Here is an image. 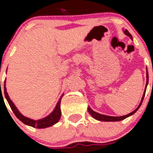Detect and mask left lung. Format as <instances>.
I'll use <instances>...</instances> for the list:
<instances>
[{"instance_id": "obj_1", "label": "left lung", "mask_w": 153, "mask_h": 153, "mask_svg": "<svg viewBox=\"0 0 153 153\" xmlns=\"http://www.w3.org/2000/svg\"><path fill=\"white\" fill-rule=\"evenodd\" d=\"M123 32H124V33L126 34V36H128L130 37V39H133V38H132V35L130 33H129V31H128L127 30H123ZM148 83H149V74H148V71H146V88H145V90H144V92H143V97H142L141 101H140V104H139V106L137 107V108L135 110V111H133V112L126 114V115H124V116H121V117L107 116V115H104V114H98V113L95 112V111H94L90 107H88V110L89 114H90L91 115V116L93 117L94 118V119L97 120H100V121H112V122H113V121H120V120H122L126 119V117L131 116V115H133V114H135V113L137 112V111H138L139 108H140V106H141L142 103H143V99H144V97H145L146 90V87H147V85H148Z\"/></svg>"}]
</instances>
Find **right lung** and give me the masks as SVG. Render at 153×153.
<instances>
[{
	"label": "right lung",
	"instance_id": "1",
	"mask_svg": "<svg viewBox=\"0 0 153 153\" xmlns=\"http://www.w3.org/2000/svg\"><path fill=\"white\" fill-rule=\"evenodd\" d=\"M4 95H5V97H6L7 100L8 104H9L11 110L13 111V112L14 113L15 116L18 118L21 122H23L24 124H27L28 125V126H33V127H36L38 128V129H42V128L49 127V126L54 125L55 123H56L59 120L60 117H61L62 113H61V109H60V103H61V99L63 95L61 96V97H60L59 101H58L57 104H56V107H55L54 111L51 113L49 115H48L46 117L42 118V119H40V120H34L30 119V118L28 117H24L23 115H22V114H20V111L17 110L16 106H15L14 104L13 103V101L10 99L7 92V88H6V86H5V83H4Z\"/></svg>",
	"mask_w": 153,
	"mask_h": 153
}]
</instances>
